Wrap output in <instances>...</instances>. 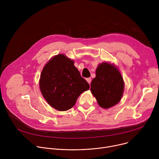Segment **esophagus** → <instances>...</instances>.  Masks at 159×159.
Returning a JSON list of instances; mask_svg holds the SVG:
<instances>
[{"mask_svg": "<svg viewBox=\"0 0 159 159\" xmlns=\"http://www.w3.org/2000/svg\"><path fill=\"white\" fill-rule=\"evenodd\" d=\"M86 80H87V82L90 84V82H91V78H87V79H86Z\"/></svg>", "mask_w": 159, "mask_h": 159, "instance_id": "obj_1", "label": "esophagus"}]
</instances>
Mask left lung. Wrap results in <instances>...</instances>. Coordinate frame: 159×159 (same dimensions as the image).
Instances as JSON below:
<instances>
[{
    "instance_id": "8db88e82",
    "label": "left lung",
    "mask_w": 159,
    "mask_h": 159,
    "mask_svg": "<svg viewBox=\"0 0 159 159\" xmlns=\"http://www.w3.org/2000/svg\"><path fill=\"white\" fill-rule=\"evenodd\" d=\"M124 88V80L117 66L108 62L98 66L90 91L100 107L108 109L117 104L121 99Z\"/></svg>"
}]
</instances>
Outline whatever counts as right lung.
Masks as SVG:
<instances>
[{
    "mask_svg": "<svg viewBox=\"0 0 159 159\" xmlns=\"http://www.w3.org/2000/svg\"><path fill=\"white\" fill-rule=\"evenodd\" d=\"M89 87L74 66V61L63 54L52 58L40 75L39 89L43 96L50 106L60 111L71 109Z\"/></svg>",
    "mask_w": 159,
    "mask_h": 159,
    "instance_id": "right-lung-1",
    "label": "right lung"
}]
</instances>
